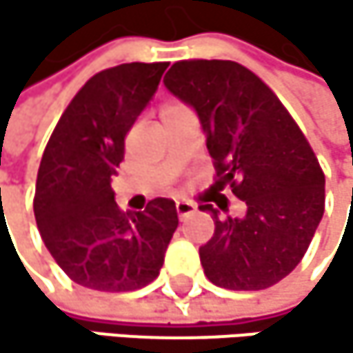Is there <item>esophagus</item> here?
Segmentation results:
<instances>
[{
	"mask_svg": "<svg viewBox=\"0 0 353 353\" xmlns=\"http://www.w3.org/2000/svg\"><path fill=\"white\" fill-rule=\"evenodd\" d=\"M194 210H196L194 203H188V201H178V203H175V212H178L180 220H186L190 214H194Z\"/></svg>",
	"mask_w": 353,
	"mask_h": 353,
	"instance_id": "esophagus-1",
	"label": "esophagus"
}]
</instances>
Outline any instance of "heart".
Wrapping results in <instances>:
<instances>
[{
    "label": "heart",
    "mask_w": 353,
    "mask_h": 353,
    "mask_svg": "<svg viewBox=\"0 0 353 353\" xmlns=\"http://www.w3.org/2000/svg\"><path fill=\"white\" fill-rule=\"evenodd\" d=\"M175 108H182V105H178V103H169V105L163 108V112H169V110H175Z\"/></svg>",
    "instance_id": "heart-1"
}]
</instances>
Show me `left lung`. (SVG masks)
I'll use <instances>...</instances> for the list:
<instances>
[{
    "mask_svg": "<svg viewBox=\"0 0 353 353\" xmlns=\"http://www.w3.org/2000/svg\"><path fill=\"white\" fill-rule=\"evenodd\" d=\"M163 82L196 112L216 186L245 203L243 218L201 205L216 224L199 248L203 271L226 290L273 286L301 263L324 214V171L307 137L277 94L235 61H178Z\"/></svg>",
    "mask_w": 353,
    "mask_h": 353,
    "instance_id": "left-lung-1",
    "label": "left lung"
}]
</instances>
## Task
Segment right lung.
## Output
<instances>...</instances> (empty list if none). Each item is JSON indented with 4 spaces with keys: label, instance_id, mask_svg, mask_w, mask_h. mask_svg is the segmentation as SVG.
Here are the masks:
<instances>
[{
    "label": "right lung",
    "instance_id": "obj_1",
    "mask_svg": "<svg viewBox=\"0 0 353 353\" xmlns=\"http://www.w3.org/2000/svg\"><path fill=\"white\" fill-rule=\"evenodd\" d=\"M169 63H123L94 74L67 105L37 169L33 214L48 252L84 288L129 292L159 277L178 228L171 199L120 212L112 175L125 137Z\"/></svg>",
    "mask_w": 353,
    "mask_h": 353
}]
</instances>
